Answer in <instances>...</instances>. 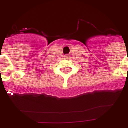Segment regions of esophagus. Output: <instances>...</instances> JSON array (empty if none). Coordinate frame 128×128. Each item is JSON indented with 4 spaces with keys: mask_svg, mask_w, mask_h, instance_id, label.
Here are the masks:
<instances>
[{
    "mask_svg": "<svg viewBox=\"0 0 128 128\" xmlns=\"http://www.w3.org/2000/svg\"><path fill=\"white\" fill-rule=\"evenodd\" d=\"M64 58L66 60H68V59L70 58V55H66V56H64Z\"/></svg>",
    "mask_w": 128,
    "mask_h": 128,
    "instance_id": "1",
    "label": "esophagus"
}]
</instances>
